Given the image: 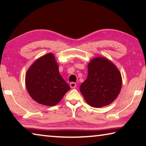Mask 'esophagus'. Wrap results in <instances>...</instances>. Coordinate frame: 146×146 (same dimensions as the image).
Returning <instances> with one entry per match:
<instances>
[{"instance_id":"obj_1","label":"esophagus","mask_w":146,"mask_h":146,"mask_svg":"<svg viewBox=\"0 0 146 146\" xmlns=\"http://www.w3.org/2000/svg\"><path fill=\"white\" fill-rule=\"evenodd\" d=\"M70 86L71 88H75L76 87V84L75 82H71Z\"/></svg>"}]
</instances>
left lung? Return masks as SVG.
<instances>
[{"mask_svg":"<svg viewBox=\"0 0 146 146\" xmlns=\"http://www.w3.org/2000/svg\"><path fill=\"white\" fill-rule=\"evenodd\" d=\"M88 70V78L80 87L86 102L93 108L111 104L119 95L122 85L117 66L109 59L98 56L89 62Z\"/></svg>","mask_w":146,"mask_h":146,"instance_id":"1","label":"left lung"}]
</instances>
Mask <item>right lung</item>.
Masks as SVG:
<instances>
[{"mask_svg":"<svg viewBox=\"0 0 146 146\" xmlns=\"http://www.w3.org/2000/svg\"><path fill=\"white\" fill-rule=\"evenodd\" d=\"M25 82L28 93L40 104L53 106L70 90L59 73L58 65L53 53L38 58L27 71Z\"/></svg>","mask_w":146,"mask_h":146,"instance_id":"1","label":"right lung"}]
</instances>
